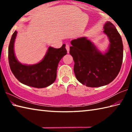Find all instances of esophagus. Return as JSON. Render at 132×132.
Wrapping results in <instances>:
<instances>
[{
    "instance_id": "1",
    "label": "esophagus",
    "mask_w": 132,
    "mask_h": 132,
    "mask_svg": "<svg viewBox=\"0 0 132 132\" xmlns=\"http://www.w3.org/2000/svg\"><path fill=\"white\" fill-rule=\"evenodd\" d=\"M66 49L67 51H68V53H69V50H70V46H69L68 44L66 45Z\"/></svg>"
}]
</instances>
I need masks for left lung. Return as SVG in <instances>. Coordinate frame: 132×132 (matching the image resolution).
I'll use <instances>...</instances> for the list:
<instances>
[{
  "instance_id": "1",
  "label": "left lung",
  "mask_w": 132,
  "mask_h": 132,
  "mask_svg": "<svg viewBox=\"0 0 132 132\" xmlns=\"http://www.w3.org/2000/svg\"><path fill=\"white\" fill-rule=\"evenodd\" d=\"M104 32L109 38L108 50L102 53L86 37L71 41L69 53L75 62L74 72L78 81L90 87L110 83L121 68L123 50L122 38L113 24L107 21Z\"/></svg>"
}]
</instances>
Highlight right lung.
I'll return each mask as SVG.
<instances>
[{
  "label": "right lung",
  "instance_id": "1",
  "mask_svg": "<svg viewBox=\"0 0 132 132\" xmlns=\"http://www.w3.org/2000/svg\"><path fill=\"white\" fill-rule=\"evenodd\" d=\"M17 32L14 31L9 46V62L13 74L19 81L28 86L44 88L52 84L56 78L58 63L67 54L65 45L61 48L49 47L44 59L38 63L26 65L17 61L14 52V44Z\"/></svg>",
  "mask_w": 132,
  "mask_h": 132
}]
</instances>
